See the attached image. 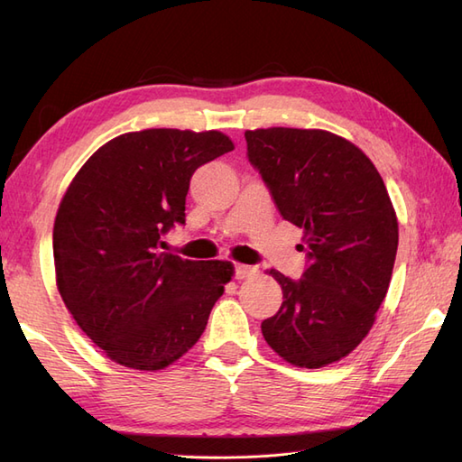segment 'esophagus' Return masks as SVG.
<instances>
[{"label": "esophagus", "instance_id": "34e87169", "mask_svg": "<svg viewBox=\"0 0 462 462\" xmlns=\"http://www.w3.org/2000/svg\"><path fill=\"white\" fill-rule=\"evenodd\" d=\"M256 272H258V268L246 266V263H238V266H236V280H246V278L256 276Z\"/></svg>", "mask_w": 462, "mask_h": 462}]
</instances>
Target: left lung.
I'll return each mask as SVG.
<instances>
[{"mask_svg": "<svg viewBox=\"0 0 462 462\" xmlns=\"http://www.w3.org/2000/svg\"><path fill=\"white\" fill-rule=\"evenodd\" d=\"M246 143L310 258L300 282L270 270L283 301L262 321L263 339L291 365L326 367L359 346L387 296L399 244L393 202L375 164L343 136L270 126L246 131Z\"/></svg>", "mask_w": 462, "mask_h": 462, "instance_id": "left-lung-1", "label": "left lung"}]
</instances>
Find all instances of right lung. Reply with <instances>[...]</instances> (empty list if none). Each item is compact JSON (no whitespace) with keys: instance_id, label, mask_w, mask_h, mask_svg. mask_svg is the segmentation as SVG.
<instances>
[{"instance_id":"obj_1","label":"right lung","mask_w":462,"mask_h":462,"mask_svg":"<svg viewBox=\"0 0 462 462\" xmlns=\"http://www.w3.org/2000/svg\"><path fill=\"white\" fill-rule=\"evenodd\" d=\"M234 151L220 131L146 129L97 149L59 202L55 282L65 308L111 361L159 371L200 339L232 262L159 252L184 224L190 176Z\"/></svg>"}]
</instances>
